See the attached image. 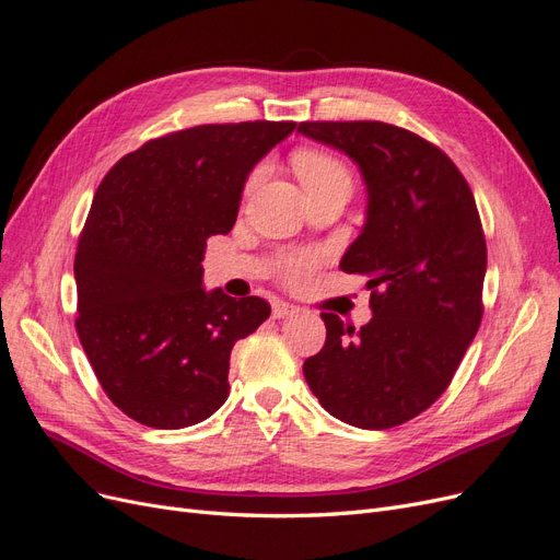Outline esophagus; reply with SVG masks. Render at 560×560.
Instances as JSON below:
<instances>
[{
    "mask_svg": "<svg viewBox=\"0 0 560 560\" xmlns=\"http://www.w3.org/2000/svg\"><path fill=\"white\" fill-rule=\"evenodd\" d=\"M299 308L294 306V303L290 301H276L273 303V317L276 319H282V317H290V315H296Z\"/></svg>",
    "mask_w": 560,
    "mask_h": 560,
    "instance_id": "esophagus-1",
    "label": "esophagus"
}]
</instances>
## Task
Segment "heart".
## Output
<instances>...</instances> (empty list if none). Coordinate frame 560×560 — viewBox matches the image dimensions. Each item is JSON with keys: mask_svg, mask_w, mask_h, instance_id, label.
Wrapping results in <instances>:
<instances>
[{"mask_svg": "<svg viewBox=\"0 0 560 560\" xmlns=\"http://www.w3.org/2000/svg\"><path fill=\"white\" fill-rule=\"evenodd\" d=\"M294 173L301 179L303 189H313V186H319L331 179H348V171L346 165L334 159L331 154H325V151H299L294 156ZM261 179V167H257L247 179V191H252L257 182ZM322 257L317 252L303 249V252H292L280 261V276L292 282V284H303L313 273L315 268L319 266Z\"/></svg>", "mask_w": 560, "mask_h": 560, "instance_id": "1", "label": "heart"}]
</instances>
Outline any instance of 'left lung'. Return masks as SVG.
<instances>
[{
	"label": "left lung",
	"mask_w": 560,
	"mask_h": 560,
	"mask_svg": "<svg viewBox=\"0 0 560 560\" xmlns=\"http://www.w3.org/2000/svg\"><path fill=\"white\" fill-rule=\"evenodd\" d=\"M343 151L366 184V222L341 259L369 276L364 327L322 313L327 341L303 362L325 409L362 430L416 418L444 395L483 315L486 238L455 163L420 135L383 121H303Z\"/></svg>",
	"instance_id": "1"
}]
</instances>
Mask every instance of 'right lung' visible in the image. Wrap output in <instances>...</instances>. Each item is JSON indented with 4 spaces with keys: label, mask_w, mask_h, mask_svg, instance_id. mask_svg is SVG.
Returning <instances> with one entry per match:
<instances>
[{
    "label": "right lung",
    "mask_w": 560,
    "mask_h": 560,
    "mask_svg": "<svg viewBox=\"0 0 560 560\" xmlns=\"http://www.w3.org/2000/svg\"><path fill=\"white\" fill-rule=\"evenodd\" d=\"M294 121L210 124L149 140L97 186L74 257L77 334L128 418L182 430L229 397L235 341L268 301L202 290L208 238L238 217L249 171Z\"/></svg>",
    "instance_id": "add662e5"
}]
</instances>
